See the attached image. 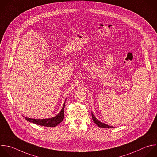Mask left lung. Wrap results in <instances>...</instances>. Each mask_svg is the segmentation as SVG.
Wrapping results in <instances>:
<instances>
[{
	"mask_svg": "<svg viewBox=\"0 0 157 157\" xmlns=\"http://www.w3.org/2000/svg\"><path fill=\"white\" fill-rule=\"evenodd\" d=\"M92 120L94 121V122L100 128H113V126H109L108 124H106L105 123H101V121H100L99 120H98L95 117V116L92 113Z\"/></svg>",
	"mask_w": 157,
	"mask_h": 157,
	"instance_id": "8db88e82",
	"label": "left lung"
}]
</instances>
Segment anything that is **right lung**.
<instances>
[{"label": "right lung", "mask_w": 157, "mask_h": 157, "mask_svg": "<svg viewBox=\"0 0 157 157\" xmlns=\"http://www.w3.org/2000/svg\"><path fill=\"white\" fill-rule=\"evenodd\" d=\"M65 101L60 112L57 115H56L53 118H47V119H41V120L33 119V118H29L26 117H25V118L29 122H31L40 126H46V127H56L59 124H60L64 119V109L65 105Z\"/></svg>", "instance_id": "obj_1"}]
</instances>
